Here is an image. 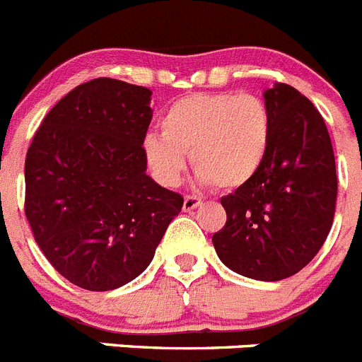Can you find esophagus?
I'll return each instance as SVG.
<instances>
[{
	"label": "esophagus",
	"mask_w": 362,
	"mask_h": 362,
	"mask_svg": "<svg viewBox=\"0 0 362 362\" xmlns=\"http://www.w3.org/2000/svg\"><path fill=\"white\" fill-rule=\"evenodd\" d=\"M202 200L197 197H185L184 198V211H194L197 207H200Z\"/></svg>",
	"instance_id": "34e87169"
}]
</instances>
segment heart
Masks as SVG:
<instances>
[{"label":"heart","instance_id":"obj_1","mask_svg":"<svg viewBox=\"0 0 362 362\" xmlns=\"http://www.w3.org/2000/svg\"><path fill=\"white\" fill-rule=\"evenodd\" d=\"M148 134L143 155L158 184L180 182L189 153L202 184L234 191L261 171L273 137L268 105L253 94L198 93L180 98Z\"/></svg>","mask_w":362,"mask_h":362}]
</instances>
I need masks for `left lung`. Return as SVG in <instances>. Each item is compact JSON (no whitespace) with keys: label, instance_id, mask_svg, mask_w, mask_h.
<instances>
[{"label":"left lung","instance_id":"8db88e82","mask_svg":"<svg viewBox=\"0 0 362 362\" xmlns=\"http://www.w3.org/2000/svg\"><path fill=\"white\" fill-rule=\"evenodd\" d=\"M273 119L268 157L252 180L221 198L227 223L212 235L227 268L262 282L305 268L325 243L337 198L336 160L322 114L295 87L264 90Z\"/></svg>","mask_w":362,"mask_h":362}]
</instances>
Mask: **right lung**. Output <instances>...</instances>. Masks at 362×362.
<instances>
[{"label":"right lung","mask_w":362,"mask_h":362,"mask_svg":"<svg viewBox=\"0 0 362 362\" xmlns=\"http://www.w3.org/2000/svg\"><path fill=\"white\" fill-rule=\"evenodd\" d=\"M151 90L114 78L74 87L44 117L25 162V212L53 268L89 291L150 266L184 198L146 175Z\"/></svg>","instance_id":"obj_1"}]
</instances>
